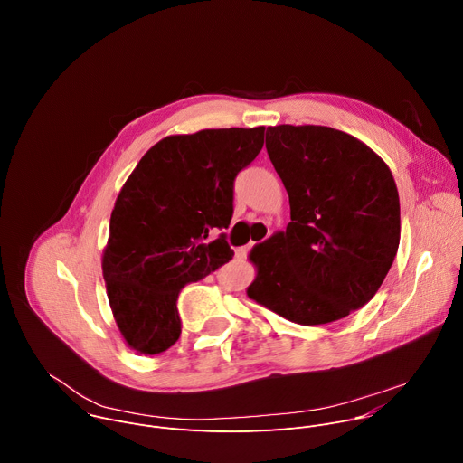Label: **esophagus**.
<instances>
[{
    "mask_svg": "<svg viewBox=\"0 0 463 463\" xmlns=\"http://www.w3.org/2000/svg\"><path fill=\"white\" fill-rule=\"evenodd\" d=\"M247 250H249V247H240V249H236V258H245V256H247Z\"/></svg>",
    "mask_w": 463,
    "mask_h": 463,
    "instance_id": "esophagus-1",
    "label": "esophagus"
}]
</instances>
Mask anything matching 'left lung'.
Segmentation results:
<instances>
[{
	"label": "left lung",
	"instance_id": "8db88e82",
	"mask_svg": "<svg viewBox=\"0 0 463 463\" xmlns=\"http://www.w3.org/2000/svg\"><path fill=\"white\" fill-rule=\"evenodd\" d=\"M269 159L291 207L286 232L256 245L249 298L280 317L327 324L363 307L400 247V194L386 163L327 126H269Z\"/></svg>",
	"mask_w": 463,
	"mask_h": 463
}]
</instances>
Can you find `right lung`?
I'll use <instances>...</instances> for the list:
<instances>
[{
  "label": "right lung",
  "mask_w": 463,
  "mask_h": 463,
  "mask_svg": "<svg viewBox=\"0 0 463 463\" xmlns=\"http://www.w3.org/2000/svg\"><path fill=\"white\" fill-rule=\"evenodd\" d=\"M266 128L202 129L154 145L120 188L102 252L108 300L126 345L145 355L181 335L177 295L232 260L225 234L234 179L263 146Z\"/></svg>",
  "instance_id": "1"
}]
</instances>
